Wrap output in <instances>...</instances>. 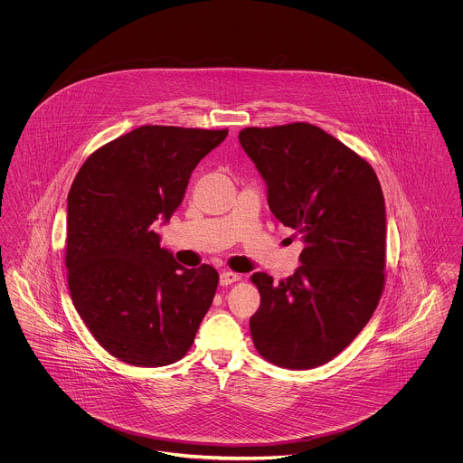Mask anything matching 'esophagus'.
Returning a JSON list of instances; mask_svg holds the SVG:
<instances>
[{
    "label": "esophagus",
    "instance_id": "obj_1",
    "mask_svg": "<svg viewBox=\"0 0 463 463\" xmlns=\"http://www.w3.org/2000/svg\"><path fill=\"white\" fill-rule=\"evenodd\" d=\"M240 279H241V276L236 274V272H232V270H223V272H221L222 287L232 285V283H236V281H240Z\"/></svg>",
    "mask_w": 463,
    "mask_h": 463
}]
</instances>
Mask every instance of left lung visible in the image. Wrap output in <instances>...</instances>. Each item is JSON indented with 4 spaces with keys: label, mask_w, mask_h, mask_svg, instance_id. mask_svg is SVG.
<instances>
[{
    "label": "left lung",
    "mask_w": 463,
    "mask_h": 463,
    "mask_svg": "<svg viewBox=\"0 0 463 463\" xmlns=\"http://www.w3.org/2000/svg\"><path fill=\"white\" fill-rule=\"evenodd\" d=\"M240 144L265 180L274 217L306 241L302 265L281 283L251 276L260 291L251 338L267 361L310 370L342 353L378 306L387 234L382 187L363 157L308 123L244 128Z\"/></svg>",
    "instance_id": "obj_1"
}]
</instances>
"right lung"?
I'll return each mask as SVG.
<instances>
[{"instance_id": "1", "label": "right lung", "mask_w": 463, "mask_h": 463, "mask_svg": "<svg viewBox=\"0 0 463 463\" xmlns=\"http://www.w3.org/2000/svg\"><path fill=\"white\" fill-rule=\"evenodd\" d=\"M227 130L140 127L95 151L67 196V283L95 340L133 366H166L191 349L219 274L161 248L156 222L180 206L199 161Z\"/></svg>"}]
</instances>
